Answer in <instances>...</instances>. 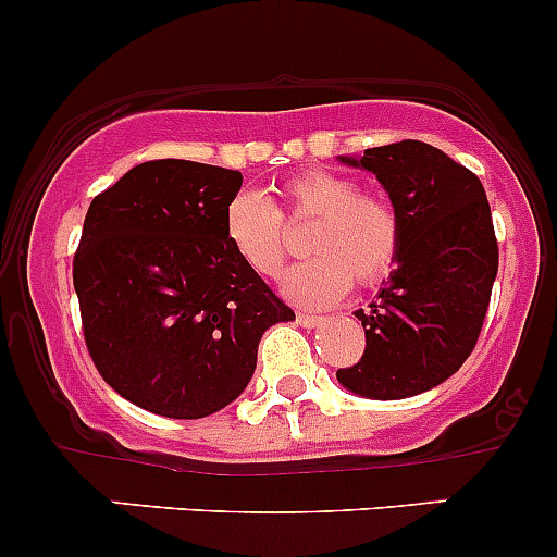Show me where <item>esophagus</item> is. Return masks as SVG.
<instances>
[{
	"mask_svg": "<svg viewBox=\"0 0 557 557\" xmlns=\"http://www.w3.org/2000/svg\"><path fill=\"white\" fill-rule=\"evenodd\" d=\"M298 325L318 327V325H323V318H318V314H298Z\"/></svg>",
	"mask_w": 557,
	"mask_h": 557,
	"instance_id": "34e87169",
	"label": "esophagus"
}]
</instances>
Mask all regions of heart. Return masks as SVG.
<instances>
[{"label":"heart","mask_w":557,"mask_h":557,"mask_svg":"<svg viewBox=\"0 0 557 557\" xmlns=\"http://www.w3.org/2000/svg\"><path fill=\"white\" fill-rule=\"evenodd\" d=\"M277 208L253 191L232 197L224 210V234L237 259L274 277L285 261L283 219H314L307 250L314 259L288 269L283 294L298 307L320 309L338 301L355 285L386 277L400 248V219L376 195H362L349 175L307 171L277 189Z\"/></svg>","instance_id":"1"}]
</instances>
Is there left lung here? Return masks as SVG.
Here are the masks:
<instances>
[{
	"label": "left lung",
	"mask_w": 557,
	"mask_h": 557,
	"mask_svg": "<svg viewBox=\"0 0 557 557\" xmlns=\"http://www.w3.org/2000/svg\"><path fill=\"white\" fill-rule=\"evenodd\" d=\"M338 162L376 175L400 219V248L379 301L355 312L366 352L336 379L360 397L403 400L446 382L475 349L499 269L491 208L475 173L421 140Z\"/></svg>",
	"instance_id": "left-lung-1"
}]
</instances>
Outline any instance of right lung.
Here are the masks:
<instances>
[{
  "label": "right lung",
  "instance_id": "add662e5",
  "mask_svg": "<svg viewBox=\"0 0 557 557\" xmlns=\"http://www.w3.org/2000/svg\"><path fill=\"white\" fill-rule=\"evenodd\" d=\"M239 171L189 160L136 165L90 202L74 290L111 389L168 419H202L243 395L259 342L296 320L230 248Z\"/></svg>",
  "mask_w": 557,
  "mask_h": 557
}]
</instances>
